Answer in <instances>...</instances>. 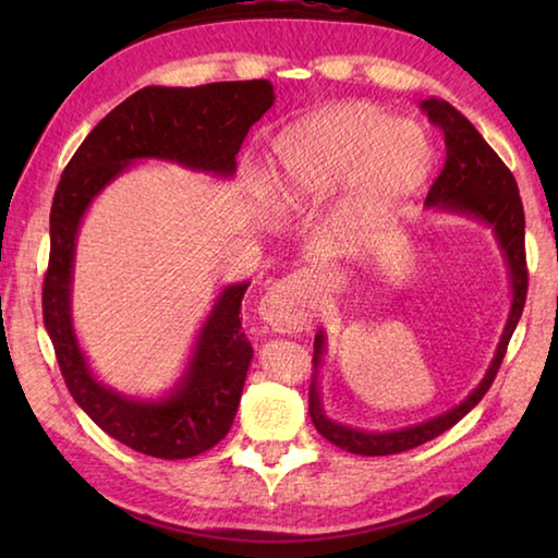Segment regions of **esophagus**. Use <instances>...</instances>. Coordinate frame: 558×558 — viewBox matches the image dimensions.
I'll use <instances>...</instances> for the list:
<instances>
[{
  "label": "esophagus",
  "mask_w": 558,
  "mask_h": 558,
  "mask_svg": "<svg viewBox=\"0 0 558 558\" xmlns=\"http://www.w3.org/2000/svg\"><path fill=\"white\" fill-rule=\"evenodd\" d=\"M302 272H292L278 282H272L266 295L260 298L258 315L263 323L276 332H298L307 319L310 295L305 290Z\"/></svg>",
  "instance_id": "obj_1"
}]
</instances>
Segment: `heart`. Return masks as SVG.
<instances>
[{
    "label": "heart",
    "instance_id": "obj_1",
    "mask_svg": "<svg viewBox=\"0 0 558 558\" xmlns=\"http://www.w3.org/2000/svg\"><path fill=\"white\" fill-rule=\"evenodd\" d=\"M433 147L415 122L369 102L315 112L280 132L270 149L266 194L272 209L300 211L349 184L342 211L369 223L428 182Z\"/></svg>",
    "mask_w": 558,
    "mask_h": 558
}]
</instances>
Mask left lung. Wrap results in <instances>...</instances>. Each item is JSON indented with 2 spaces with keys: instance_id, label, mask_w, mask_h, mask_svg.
<instances>
[{
  "instance_id": "8db88e82",
  "label": "left lung",
  "mask_w": 558,
  "mask_h": 558,
  "mask_svg": "<svg viewBox=\"0 0 558 558\" xmlns=\"http://www.w3.org/2000/svg\"><path fill=\"white\" fill-rule=\"evenodd\" d=\"M421 108L428 112L433 125H438L442 135H446V165H442L438 179L430 186L426 206L428 209L468 216V219H475L493 229L499 251H502V258L507 263L509 286H512V307H509L505 332L499 337L493 362H489L483 381L468 393V399L452 405L450 411L436 415V418L418 423V426L389 433L349 428L344 423L327 418L317 384L319 366H323V356L327 352V339L323 329H319L315 335V372L313 384H310V418H313L315 428L329 442H335L337 448L347 452H354V456H393V452L418 448L423 442H428L456 426L462 415L475 409L495 381L526 300L524 206L522 199H519V189L512 172L497 157L495 149L485 143V137L480 135L475 125L460 110L452 108L450 102L440 98H428L423 100Z\"/></svg>"
}]
</instances>
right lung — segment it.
<instances>
[{
  "mask_svg": "<svg viewBox=\"0 0 558 558\" xmlns=\"http://www.w3.org/2000/svg\"><path fill=\"white\" fill-rule=\"evenodd\" d=\"M276 102L270 81L196 88L147 86L110 110L75 149L51 204L44 325L75 403L122 446L162 460L202 456L226 438L239 411L253 347L241 332L251 282L226 286L196 337L179 381L159 399H135L96 379L73 329L75 239L93 199L140 159H165L229 179L253 122Z\"/></svg>",
  "mask_w": 558,
  "mask_h": 558,
  "instance_id": "right-lung-1",
  "label": "right lung"
}]
</instances>
